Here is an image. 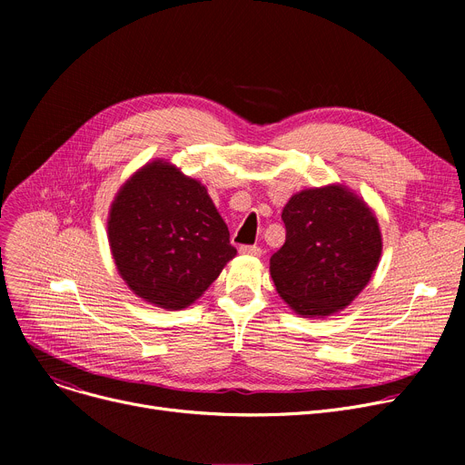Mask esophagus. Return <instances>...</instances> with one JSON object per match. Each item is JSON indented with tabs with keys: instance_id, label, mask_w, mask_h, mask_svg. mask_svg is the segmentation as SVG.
I'll list each match as a JSON object with an SVG mask.
<instances>
[{
	"instance_id": "obj_1",
	"label": "esophagus",
	"mask_w": 465,
	"mask_h": 465,
	"mask_svg": "<svg viewBox=\"0 0 465 465\" xmlns=\"http://www.w3.org/2000/svg\"><path fill=\"white\" fill-rule=\"evenodd\" d=\"M239 252H241V254H249V256H260V254H262V249L256 247V245H241V247H239Z\"/></svg>"
}]
</instances>
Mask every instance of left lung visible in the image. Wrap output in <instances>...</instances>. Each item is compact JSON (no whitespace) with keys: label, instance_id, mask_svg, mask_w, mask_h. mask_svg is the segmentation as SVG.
<instances>
[{"label":"left lung","instance_id":"left-lung-1","mask_svg":"<svg viewBox=\"0 0 465 465\" xmlns=\"http://www.w3.org/2000/svg\"><path fill=\"white\" fill-rule=\"evenodd\" d=\"M284 245L270 270L279 296L305 316L345 309L370 282L382 251L371 209L347 188H311L282 209Z\"/></svg>","mask_w":465,"mask_h":465}]
</instances>
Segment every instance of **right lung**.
Instances as JSON below:
<instances>
[{
    "label": "right lung",
    "mask_w": 465,
    "mask_h": 465,
    "mask_svg": "<svg viewBox=\"0 0 465 465\" xmlns=\"http://www.w3.org/2000/svg\"><path fill=\"white\" fill-rule=\"evenodd\" d=\"M109 242L122 279L163 309L193 303L237 252L205 186L160 160L120 188Z\"/></svg>",
    "instance_id": "add662e5"
}]
</instances>
